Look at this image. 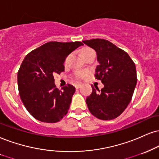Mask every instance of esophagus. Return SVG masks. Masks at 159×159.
Returning <instances> with one entry per match:
<instances>
[{"instance_id": "34e87169", "label": "esophagus", "mask_w": 159, "mask_h": 159, "mask_svg": "<svg viewBox=\"0 0 159 159\" xmlns=\"http://www.w3.org/2000/svg\"><path fill=\"white\" fill-rule=\"evenodd\" d=\"M81 86H82L81 84H76V85H75L76 89H80V88H81Z\"/></svg>"}]
</instances>
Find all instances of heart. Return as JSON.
I'll return each mask as SVG.
<instances>
[{"mask_svg":"<svg viewBox=\"0 0 159 159\" xmlns=\"http://www.w3.org/2000/svg\"><path fill=\"white\" fill-rule=\"evenodd\" d=\"M91 51H93L91 48H88V47H85V48H84L82 50L81 55H83V54H85L88 52H91ZM67 60H68V57L66 58V62H67ZM87 75H88V73L86 71H78V72H76V73H75V74H74V77H75V79H76V80H83L85 77H86Z\"/></svg>","mask_w":159,"mask_h":159,"instance_id":"obj_1","label":"heart"}]
</instances>
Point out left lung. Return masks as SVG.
I'll list each match as a JSON object with an SVG mask.
<instances>
[{"instance_id": "left-lung-1", "label": "left lung", "mask_w": 159, "mask_h": 159, "mask_svg": "<svg viewBox=\"0 0 159 159\" xmlns=\"http://www.w3.org/2000/svg\"><path fill=\"white\" fill-rule=\"evenodd\" d=\"M97 52L99 65L96 79L104 87L98 91L92 86L86 98L90 112L102 120H111L122 113L129 105L137 83L136 66L127 52L104 39L83 40Z\"/></svg>"}]
</instances>
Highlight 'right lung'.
I'll use <instances>...</instances> for the list:
<instances>
[{
	"instance_id": "obj_1",
	"label": "right lung",
	"mask_w": 159,
	"mask_h": 159,
	"mask_svg": "<svg viewBox=\"0 0 159 159\" xmlns=\"http://www.w3.org/2000/svg\"><path fill=\"white\" fill-rule=\"evenodd\" d=\"M81 42H48L29 53L17 72L19 94L29 113L38 120L57 122L69 109L75 88L57 89L54 75L64 71L68 55Z\"/></svg>"
}]
</instances>
